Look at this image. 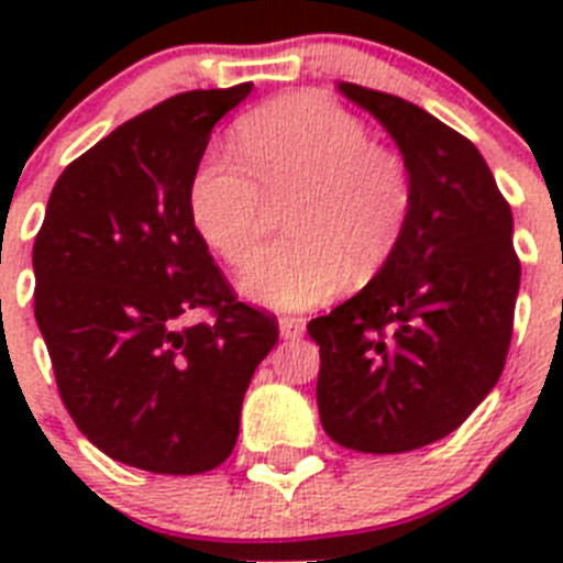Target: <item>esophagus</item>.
Here are the masks:
<instances>
[{
    "mask_svg": "<svg viewBox=\"0 0 563 563\" xmlns=\"http://www.w3.org/2000/svg\"><path fill=\"white\" fill-rule=\"evenodd\" d=\"M278 332H282V338H290V341H296V338L305 335V318L285 316L282 321H278Z\"/></svg>",
    "mask_w": 563,
    "mask_h": 563,
    "instance_id": "1",
    "label": "esophagus"
}]
</instances>
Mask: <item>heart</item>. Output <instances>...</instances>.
I'll use <instances>...</instances> for the list:
<instances>
[{
    "instance_id": "obj_1",
    "label": "heart",
    "mask_w": 563,
    "mask_h": 563,
    "mask_svg": "<svg viewBox=\"0 0 563 563\" xmlns=\"http://www.w3.org/2000/svg\"><path fill=\"white\" fill-rule=\"evenodd\" d=\"M242 156L213 152L191 180L194 225L231 267L256 256L287 202L278 245L256 258L242 290L273 310H305L346 282L375 276L409 225L415 183L395 148L318 92L253 109L236 129Z\"/></svg>"
}]
</instances>
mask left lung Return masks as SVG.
I'll use <instances>...</instances> for the list:
<instances>
[{
    "mask_svg": "<svg viewBox=\"0 0 563 563\" xmlns=\"http://www.w3.org/2000/svg\"><path fill=\"white\" fill-rule=\"evenodd\" d=\"M341 92L395 137L415 202L380 273L307 324L321 346L318 411L343 449L402 454L460 429L505 369L521 278L514 213L465 134L380 89Z\"/></svg>",
    "mask_w": 563,
    "mask_h": 563,
    "instance_id": "8db88e82",
    "label": "left lung"
}]
</instances>
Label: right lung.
<instances>
[{
	"label": "right lung",
	"mask_w": 563,
	"mask_h": 563,
	"mask_svg": "<svg viewBox=\"0 0 563 563\" xmlns=\"http://www.w3.org/2000/svg\"><path fill=\"white\" fill-rule=\"evenodd\" d=\"M253 84L134 114L62 172L33 245L36 324L78 431L123 465L206 474L231 456L271 312L239 301L191 217L213 123ZM208 311L200 325L181 321Z\"/></svg>",
	"instance_id": "obj_1"
}]
</instances>
